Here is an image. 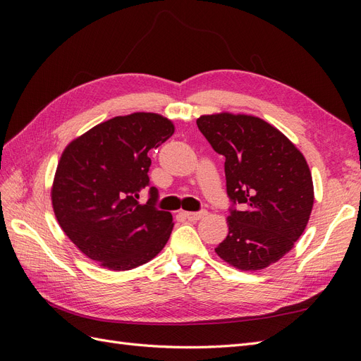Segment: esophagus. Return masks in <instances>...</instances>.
<instances>
[{
	"mask_svg": "<svg viewBox=\"0 0 361 361\" xmlns=\"http://www.w3.org/2000/svg\"><path fill=\"white\" fill-rule=\"evenodd\" d=\"M206 214H207L206 211H200V212H185V216H187L190 221H199L200 218H203Z\"/></svg>",
	"mask_w": 361,
	"mask_h": 361,
	"instance_id": "esophagus-1",
	"label": "esophagus"
}]
</instances>
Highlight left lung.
<instances>
[{
    "label": "left lung",
    "instance_id": "8db88e82",
    "mask_svg": "<svg viewBox=\"0 0 361 361\" xmlns=\"http://www.w3.org/2000/svg\"><path fill=\"white\" fill-rule=\"evenodd\" d=\"M200 133L226 158L228 233L215 248L226 264L259 271L293 248L314 202L312 173L292 141L265 120L216 113L197 118Z\"/></svg>",
    "mask_w": 361,
    "mask_h": 361
}]
</instances>
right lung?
Masks as SVG:
<instances>
[{
  "label": "right lung",
  "mask_w": 361,
  "mask_h": 361,
  "mask_svg": "<svg viewBox=\"0 0 361 361\" xmlns=\"http://www.w3.org/2000/svg\"><path fill=\"white\" fill-rule=\"evenodd\" d=\"M174 133L157 113L117 116L76 137L63 150L51 200L63 232L82 255L111 271L154 259L173 231L170 212L158 211V190L140 204L149 185V150Z\"/></svg>",
  "instance_id": "1"
}]
</instances>
